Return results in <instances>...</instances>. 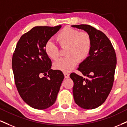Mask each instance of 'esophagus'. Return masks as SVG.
Returning <instances> with one entry per match:
<instances>
[{
  "mask_svg": "<svg viewBox=\"0 0 127 127\" xmlns=\"http://www.w3.org/2000/svg\"><path fill=\"white\" fill-rule=\"evenodd\" d=\"M64 75L65 79H68L70 76L69 74H68V73H64Z\"/></svg>",
  "mask_w": 127,
  "mask_h": 127,
  "instance_id": "obj_1",
  "label": "esophagus"
}]
</instances>
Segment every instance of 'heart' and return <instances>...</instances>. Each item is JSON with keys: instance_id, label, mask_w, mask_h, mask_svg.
<instances>
[{"instance_id": "obj_1", "label": "heart", "mask_w": 127, "mask_h": 127, "mask_svg": "<svg viewBox=\"0 0 127 127\" xmlns=\"http://www.w3.org/2000/svg\"><path fill=\"white\" fill-rule=\"evenodd\" d=\"M57 39L62 48L67 47L65 52L67 56L54 63L53 67L56 70L68 72L76 66L79 61L84 60L89 55L92 39L86 32H80L75 29L65 27L57 35ZM44 50L50 59L56 60L59 57V47L52 41H47Z\"/></svg>"}]
</instances>
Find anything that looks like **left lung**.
Masks as SVG:
<instances>
[{
    "label": "left lung",
    "instance_id": "obj_1",
    "mask_svg": "<svg viewBox=\"0 0 127 127\" xmlns=\"http://www.w3.org/2000/svg\"><path fill=\"white\" fill-rule=\"evenodd\" d=\"M89 34L92 47L89 55L79 64L78 70L87 78L74 73L70 77L74 82L73 94L76 103L85 109H93L105 101L112 89L117 57L106 35L89 25H71Z\"/></svg>",
    "mask_w": 127,
    "mask_h": 127
}]
</instances>
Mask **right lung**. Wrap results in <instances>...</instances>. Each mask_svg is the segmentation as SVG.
<instances>
[{
    "instance_id": "right-lung-1",
    "label": "right lung",
    "mask_w": 127,
    "mask_h": 127,
    "mask_svg": "<svg viewBox=\"0 0 127 127\" xmlns=\"http://www.w3.org/2000/svg\"><path fill=\"white\" fill-rule=\"evenodd\" d=\"M62 25L35 27L21 36L12 57V70L18 92L31 107L45 109L56 102L64 79L62 71L51 69L45 52L47 41ZM43 74L46 77H41Z\"/></svg>"
}]
</instances>
